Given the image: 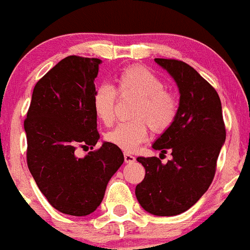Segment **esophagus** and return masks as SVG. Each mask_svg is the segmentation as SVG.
I'll list each match as a JSON object with an SVG mask.
<instances>
[{"instance_id":"34e87169","label":"esophagus","mask_w":250,"mask_h":250,"mask_svg":"<svg viewBox=\"0 0 250 250\" xmlns=\"http://www.w3.org/2000/svg\"><path fill=\"white\" fill-rule=\"evenodd\" d=\"M135 160H136V157L133 156V155L125 152V161L127 163V164H129V163H133Z\"/></svg>"}]
</instances>
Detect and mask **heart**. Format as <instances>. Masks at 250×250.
<instances>
[{
    "mask_svg": "<svg viewBox=\"0 0 250 250\" xmlns=\"http://www.w3.org/2000/svg\"><path fill=\"white\" fill-rule=\"evenodd\" d=\"M113 89L100 83L94 89L93 110L102 123L112 125L115 118L117 95L137 96L132 108L135 119L122 122L106 133V141L125 152H131L146 141L148 127L156 133L170 128L179 113L177 95L167 89L163 80L147 67L133 64L119 71Z\"/></svg>",
    "mask_w": 250,
    "mask_h": 250,
    "instance_id": "obj_1",
    "label": "heart"
}]
</instances>
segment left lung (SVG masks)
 Instances as JSON below:
<instances>
[{"label":"left lung","mask_w":250,"mask_h":250,"mask_svg":"<svg viewBox=\"0 0 250 250\" xmlns=\"http://www.w3.org/2000/svg\"><path fill=\"white\" fill-rule=\"evenodd\" d=\"M178 83L179 113L152 147L173 159L138 156L145 178L136 187L142 208L156 216H175L194 205L208 189L226 129L219 94L192 66L179 60L155 58ZM161 154V155H163Z\"/></svg>","instance_id":"8db88e82"}]
</instances>
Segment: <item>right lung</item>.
Wrapping results in <instances>:
<instances>
[{"label":"right lung","mask_w":250,"mask_h":250,"mask_svg":"<svg viewBox=\"0 0 250 250\" xmlns=\"http://www.w3.org/2000/svg\"><path fill=\"white\" fill-rule=\"evenodd\" d=\"M99 58L68 56L37 83L24 121L26 163L38 188L60 212L86 216L104 198L106 184L123 164L121 148L100 138L93 110ZM92 148L85 158L77 148Z\"/></svg>","instance_id":"add662e5"}]
</instances>
